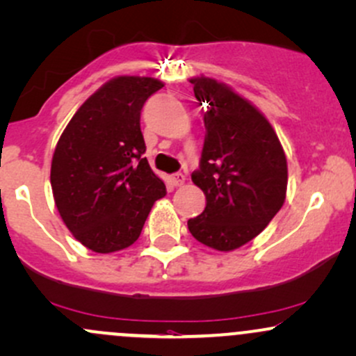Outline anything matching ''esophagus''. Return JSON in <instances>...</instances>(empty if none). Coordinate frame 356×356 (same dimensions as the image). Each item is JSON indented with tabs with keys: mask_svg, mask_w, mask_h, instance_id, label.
Listing matches in <instances>:
<instances>
[{
	"mask_svg": "<svg viewBox=\"0 0 356 356\" xmlns=\"http://www.w3.org/2000/svg\"><path fill=\"white\" fill-rule=\"evenodd\" d=\"M170 182H172V186H175V187L182 186L186 182V175L182 174V172H175V174L170 177Z\"/></svg>",
	"mask_w": 356,
	"mask_h": 356,
	"instance_id": "1",
	"label": "esophagus"
}]
</instances>
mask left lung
Listing matches in <instances>:
<instances>
[{
  "mask_svg": "<svg viewBox=\"0 0 356 356\" xmlns=\"http://www.w3.org/2000/svg\"><path fill=\"white\" fill-rule=\"evenodd\" d=\"M204 104V147L193 182L206 208L187 221L191 235L229 252L248 243L286 201L287 160L267 118L228 86L208 77L191 79Z\"/></svg>",
  "mask_w": 356,
  "mask_h": 356,
  "instance_id": "1",
  "label": "left lung"
}]
</instances>
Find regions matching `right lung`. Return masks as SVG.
Here are the masks:
<instances>
[{
  "mask_svg": "<svg viewBox=\"0 0 356 356\" xmlns=\"http://www.w3.org/2000/svg\"><path fill=\"white\" fill-rule=\"evenodd\" d=\"M163 84L152 77L109 81L77 109L50 169L56 206L74 236L96 253L134 245L165 184L143 157L145 101Z\"/></svg>",
  "mask_w": 356,
  "mask_h": 356,
  "instance_id": "obj_1",
  "label": "right lung"
}]
</instances>
